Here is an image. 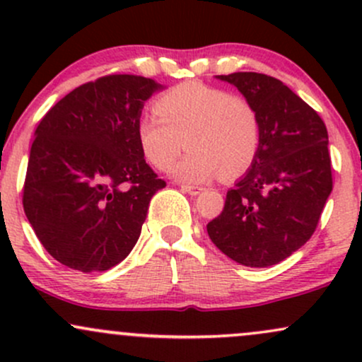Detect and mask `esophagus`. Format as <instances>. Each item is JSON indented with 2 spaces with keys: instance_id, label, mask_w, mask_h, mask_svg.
I'll return each mask as SVG.
<instances>
[{
  "instance_id": "1",
  "label": "esophagus",
  "mask_w": 362,
  "mask_h": 362,
  "mask_svg": "<svg viewBox=\"0 0 362 362\" xmlns=\"http://www.w3.org/2000/svg\"><path fill=\"white\" fill-rule=\"evenodd\" d=\"M180 189L184 190V192H187V194H190V195H199L202 192V187H195V185H187V184H182L180 185Z\"/></svg>"
}]
</instances>
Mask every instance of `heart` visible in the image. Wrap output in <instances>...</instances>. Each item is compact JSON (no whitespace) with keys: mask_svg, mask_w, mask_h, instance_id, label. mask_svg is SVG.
<instances>
[{"mask_svg":"<svg viewBox=\"0 0 362 362\" xmlns=\"http://www.w3.org/2000/svg\"><path fill=\"white\" fill-rule=\"evenodd\" d=\"M155 112L138 119L136 139L158 170L172 165L185 141L189 151L170 170L177 180L201 184L219 173L223 178L240 177L259 155V112L226 90L199 81L182 83L158 98Z\"/></svg>","mask_w":362,"mask_h":362,"instance_id":"1","label":"heart"}]
</instances>
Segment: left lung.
<instances>
[{
	"label": "left lung",
	"mask_w": 362,
	"mask_h": 362,
	"mask_svg": "<svg viewBox=\"0 0 362 362\" xmlns=\"http://www.w3.org/2000/svg\"><path fill=\"white\" fill-rule=\"evenodd\" d=\"M259 112L262 143L248 172L207 223L211 242L247 267L288 259L313 235L332 192L327 127L293 90L260 73L216 76Z\"/></svg>",
	"instance_id": "obj_1"
}]
</instances>
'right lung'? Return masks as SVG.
<instances>
[{
  "instance_id": "obj_1",
  "label": "right lung",
  "mask_w": 362,
  "mask_h": 362,
  "mask_svg": "<svg viewBox=\"0 0 362 362\" xmlns=\"http://www.w3.org/2000/svg\"><path fill=\"white\" fill-rule=\"evenodd\" d=\"M160 90L151 78L110 74L69 91L37 126L23 209L45 250L66 267L109 271L138 242L165 182L141 153L136 122Z\"/></svg>"
}]
</instances>
